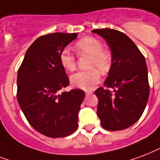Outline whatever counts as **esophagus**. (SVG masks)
Instances as JSON below:
<instances>
[{"label": "esophagus", "mask_w": 160, "mask_h": 160, "mask_svg": "<svg viewBox=\"0 0 160 160\" xmlns=\"http://www.w3.org/2000/svg\"><path fill=\"white\" fill-rule=\"evenodd\" d=\"M85 93H86V95L88 96V95H89V94L92 93V92L91 91H86L85 92Z\"/></svg>", "instance_id": "34e87169"}]
</instances>
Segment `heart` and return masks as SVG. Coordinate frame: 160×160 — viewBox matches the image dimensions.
Instances as JSON below:
<instances>
[{"instance_id":"heart-1","label":"heart","mask_w":160,"mask_h":160,"mask_svg":"<svg viewBox=\"0 0 160 160\" xmlns=\"http://www.w3.org/2000/svg\"><path fill=\"white\" fill-rule=\"evenodd\" d=\"M79 55H88V71L77 72L72 74L70 82L72 85L78 88L90 90L96 86L100 80L99 72H106L111 65V58L108 52L102 50V43L94 38H85L78 41L74 46ZM59 61L63 68L72 71L76 66V61L73 55L68 49H64L59 55Z\"/></svg>"}]
</instances>
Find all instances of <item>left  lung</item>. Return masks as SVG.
<instances>
[{"label":"left lung","mask_w":160,"mask_h":160,"mask_svg":"<svg viewBox=\"0 0 160 160\" xmlns=\"http://www.w3.org/2000/svg\"><path fill=\"white\" fill-rule=\"evenodd\" d=\"M104 38L112 56L104 86L95 91L98 98L97 114L107 130H122L135 123L143 114L149 96L145 58L124 33L103 28L92 31Z\"/></svg>","instance_id":"left-lung-1"}]
</instances>
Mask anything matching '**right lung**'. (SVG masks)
<instances>
[{"mask_svg":"<svg viewBox=\"0 0 160 160\" xmlns=\"http://www.w3.org/2000/svg\"><path fill=\"white\" fill-rule=\"evenodd\" d=\"M78 33H52L38 38L26 52L17 72V101L32 127L50 138L71 134L78 126L85 93L62 92L69 79L59 61L61 52Z\"/></svg>","mask_w":160,"mask_h":160,"instance_id":"right-lung-1","label":"right lung"}]
</instances>
